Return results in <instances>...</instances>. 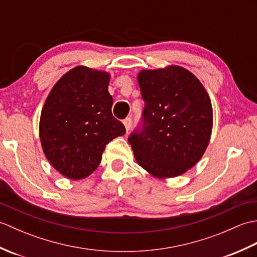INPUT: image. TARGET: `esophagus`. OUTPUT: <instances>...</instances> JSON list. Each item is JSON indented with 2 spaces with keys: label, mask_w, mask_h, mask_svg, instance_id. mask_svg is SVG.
<instances>
[{
  "label": "esophagus",
  "mask_w": 257,
  "mask_h": 257,
  "mask_svg": "<svg viewBox=\"0 0 257 257\" xmlns=\"http://www.w3.org/2000/svg\"><path fill=\"white\" fill-rule=\"evenodd\" d=\"M123 124H124V128H125V130H127V133H128V130L130 129V127H132V119L130 118H125V119H123Z\"/></svg>",
  "instance_id": "esophagus-1"
}]
</instances>
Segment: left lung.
<instances>
[{"label":"left lung","mask_w":257,"mask_h":257,"mask_svg":"<svg viewBox=\"0 0 257 257\" xmlns=\"http://www.w3.org/2000/svg\"><path fill=\"white\" fill-rule=\"evenodd\" d=\"M145 100L144 122L128 138L138 165L158 179L181 176L204 155L213 127L205 88L178 65L143 69L137 76Z\"/></svg>","instance_id":"1"}]
</instances>
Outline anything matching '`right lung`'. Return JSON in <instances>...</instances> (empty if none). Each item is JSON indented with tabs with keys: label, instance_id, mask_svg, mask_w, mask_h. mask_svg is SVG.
<instances>
[{
	"label": "right lung",
	"instance_id": "obj_1",
	"mask_svg": "<svg viewBox=\"0 0 257 257\" xmlns=\"http://www.w3.org/2000/svg\"><path fill=\"white\" fill-rule=\"evenodd\" d=\"M109 80L107 72L76 66L59 78L46 98L40 119L42 148L65 178L90 176L106 145L125 134L111 113Z\"/></svg>",
	"mask_w": 257,
	"mask_h": 257
}]
</instances>
